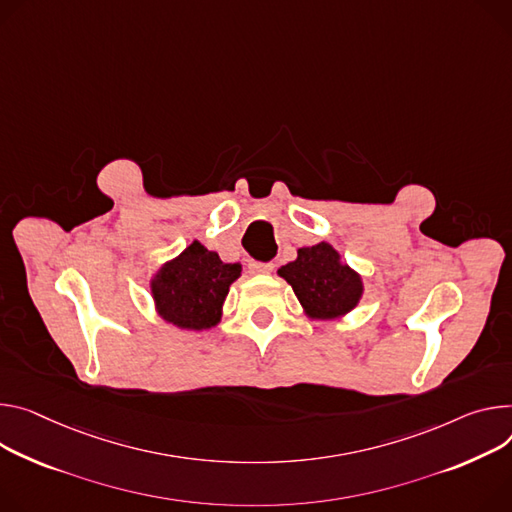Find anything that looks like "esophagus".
Masks as SVG:
<instances>
[{
  "label": "esophagus",
  "mask_w": 512,
  "mask_h": 512,
  "mask_svg": "<svg viewBox=\"0 0 512 512\" xmlns=\"http://www.w3.org/2000/svg\"><path fill=\"white\" fill-rule=\"evenodd\" d=\"M251 273H271L273 271V263H259V261H251L249 265Z\"/></svg>",
  "instance_id": "1"
}]
</instances>
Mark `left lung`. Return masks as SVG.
<instances>
[{
    "label": "left lung",
    "mask_w": 512,
    "mask_h": 512,
    "mask_svg": "<svg viewBox=\"0 0 512 512\" xmlns=\"http://www.w3.org/2000/svg\"><path fill=\"white\" fill-rule=\"evenodd\" d=\"M292 286L310 318L329 320L351 312L361 296V275L341 261L333 245L318 243L298 249L296 261L277 271Z\"/></svg>",
    "instance_id": "left-lung-1"
}]
</instances>
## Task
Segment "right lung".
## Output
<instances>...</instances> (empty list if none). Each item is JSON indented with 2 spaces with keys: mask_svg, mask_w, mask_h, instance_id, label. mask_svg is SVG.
I'll use <instances>...</instances> for the list:
<instances>
[{
  "mask_svg": "<svg viewBox=\"0 0 512 512\" xmlns=\"http://www.w3.org/2000/svg\"><path fill=\"white\" fill-rule=\"evenodd\" d=\"M239 275V263H224L218 253L194 241L153 275L155 308L163 320L179 329H212L220 322L228 288Z\"/></svg>",
  "mask_w": 512,
  "mask_h": 512,
  "instance_id": "obj_1",
  "label": "right lung"
}]
</instances>
